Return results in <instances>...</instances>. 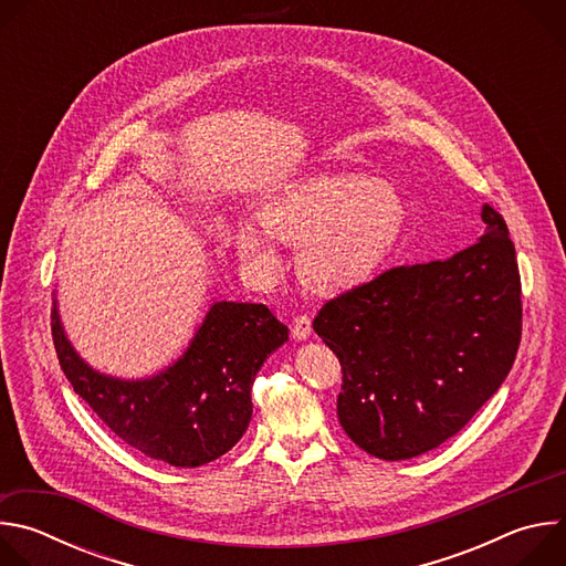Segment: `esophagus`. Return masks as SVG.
<instances>
[{
  "instance_id": "1",
  "label": "esophagus",
  "mask_w": 566,
  "mask_h": 566,
  "mask_svg": "<svg viewBox=\"0 0 566 566\" xmlns=\"http://www.w3.org/2000/svg\"><path fill=\"white\" fill-rule=\"evenodd\" d=\"M291 334L295 340H306L311 336V317L306 313H300L293 317Z\"/></svg>"
}]
</instances>
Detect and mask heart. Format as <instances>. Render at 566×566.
Wrapping results in <instances>:
<instances>
[{
	"instance_id": "b5f03b06",
	"label": "heart",
	"mask_w": 566,
	"mask_h": 566,
	"mask_svg": "<svg viewBox=\"0 0 566 566\" xmlns=\"http://www.w3.org/2000/svg\"><path fill=\"white\" fill-rule=\"evenodd\" d=\"M264 230L297 244V273L313 291L340 293L369 282L396 253L410 208L389 184L363 175H317L286 186L258 210ZM239 258L262 273H277L271 239L253 228L234 232Z\"/></svg>"
}]
</instances>
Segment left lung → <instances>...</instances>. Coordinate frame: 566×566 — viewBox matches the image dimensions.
<instances>
[{
	"label": "left lung",
	"mask_w": 566,
	"mask_h": 566,
	"mask_svg": "<svg viewBox=\"0 0 566 566\" xmlns=\"http://www.w3.org/2000/svg\"><path fill=\"white\" fill-rule=\"evenodd\" d=\"M448 260L398 266L329 300L315 334L338 356V419L385 461L454 437L509 376L522 338V284L506 221Z\"/></svg>",
	"instance_id": "obj_1"
}]
</instances>
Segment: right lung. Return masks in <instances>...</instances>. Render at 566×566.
<instances>
[{
    "label": "right lung",
    "mask_w": 566,
    "mask_h": 566,
    "mask_svg": "<svg viewBox=\"0 0 566 566\" xmlns=\"http://www.w3.org/2000/svg\"><path fill=\"white\" fill-rule=\"evenodd\" d=\"M51 334L73 391L127 446L177 468H197L244 437L253 380L289 340L264 304L214 302L184 356L149 378L123 380L90 367L71 347L53 300Z\"/></svg>",
    "instance_id": "right-lung-1"
}]
</instances>
